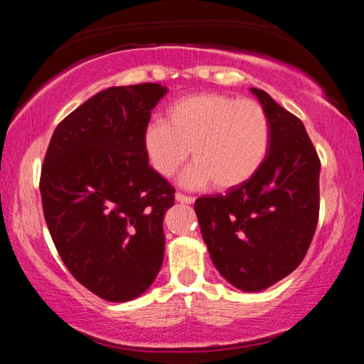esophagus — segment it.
Segmentation results:
<instances>
[{
    "label": "esophagus",
    "instance_id": "34e87169",
    "mask_svg": "<svg viewBox=\"0 0 364 364\" xmlns=\"http://www.w3.org/2000/svg\"><path fill=\"white\" fill-rule=\"evenodd\" d=\"M175 199H176V202H181V204H194V200H196L193 196H184L181 193H176Z\"/></svg>",
    "mask_w": 364,
    "mask_h": 364
}]
</instances>
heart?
Instances as JSON below:
<instances>
[{"label": "heart", "mask_w": 364, "mask_h": 364, "mask_svg": "<svg viewBox=\"0 0 364 364\" xmlns=\"http://www.w3.org/2000/svg\"><path fill=\"white\" fill-rule=\"evenodd\" d=\"M147 162L160 176L170 178L193 154L194 167L183 178L189 188L231 189L247 183L264 162L269 122L254 100L225 95H196L175 102L165 122L146 128Z\"/></svg>", "instance_id": "b5f03b06"}]
</instances>
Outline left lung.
<instances>
[{"instance_id":"1","label":"left lung","mask_w":364,"mask_h":364,"mask_svg":"<svg viewBox=\"0 0 364 364\" xmlns=\"http://www.w3.org/2000/svg\"><path fill=\"white\" fill-rule=\"evenodd\" d=\"M250 91L268 115L267 159L247 183L199 197L194 210L220 274L244 292H258L306 255L318 225L321 162L301 120L263 90Z\"/></svg>"}]
</instances>
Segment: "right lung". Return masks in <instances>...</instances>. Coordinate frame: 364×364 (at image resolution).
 <instances>
[{
	"label": "right lung",
	"instance_id": "obj_1",
	"mask_svg": "<svg viewBox=\"0 0 364 364\" xmlns=\"http://www.w3.org/2000/svg\"><path fill=\"white\" fill-rule=\"evenodd\" d=\"M165 95L141 83L90 97L54 130L41 167L43 213L60 258L109 301L139 297L162 267L175 189L147 162L143 136Z\"/></svg>",
	"mask_w": 364,
	"mask_h": 364
}]
</instances>
